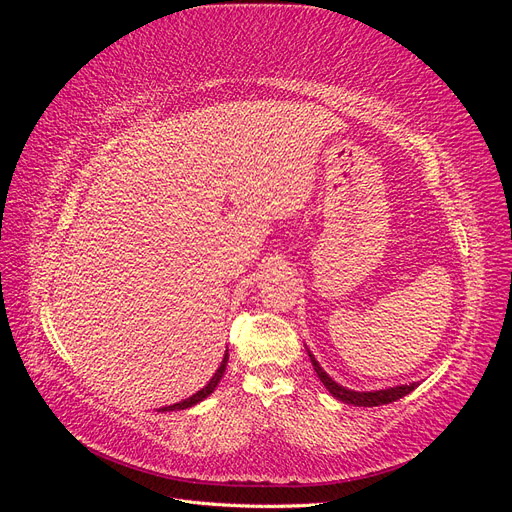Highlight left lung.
I'll list each match as a JSON object with an SVG mask.
<instances>
[{"mask_svg":"<svg viewBox=\"0 0 512 512\" xmlns=\"http://www.w3.org/2000/svg\"><path fill=\"white\" fill-rule=\"evenodd\" d=\"M307 354H309V361H312L314 365V371L318 374L320 382L327 386V391L337 397L339 401H344V404H352V406H365V408H371V406H382V404H391V401H397L404 395L412 393L418 382H410V384H399V386H389V389H380V391H354V389H346V386L337 384L327 371H324L320 367V363L316 361V356L309 352L307 348Z\"/></svg>","mask_w":512,"mask_h":512,"instance_id":"obj_1","label":"left lung"}]
</instances>
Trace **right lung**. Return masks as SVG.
<instances>
[{
    "instance_id": "obj_1",
    "label": "right lung",
    "mask_w": 512,
    "mask_h": 512,
    "mask_svg": "<svg viewBox=\"0 0 512 512\" xmlns=\"http://www.w3.org/2000/svg\"><path fill=\"white\" fill-rule=\"evenodd\" d=\"M226 365H228V350L224 352V359H222V363H220V367H218V371H215L213 374V378L203 386V389L200 391H196L194 395H190L188 399H183V401H177V404H173V406H164V408H160L158 412H173V410H185V408H192V406H196V404H200V401L203 399H207L213 391H215V386H218V382L222 380V376H224V371H226Z\"/></svg>"
}]
</instances>
